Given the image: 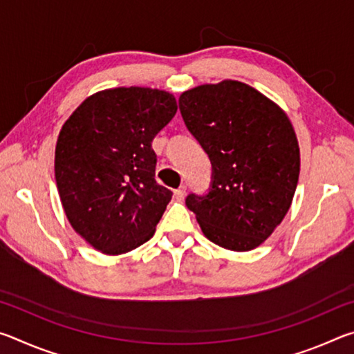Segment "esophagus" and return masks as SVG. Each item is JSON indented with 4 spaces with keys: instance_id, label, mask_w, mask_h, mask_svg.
<instances>
[{
    "instance_id": "34e87169",
    "label": "esophagus",
    "mask_w": 354,
    "mask_h": 354,
    "mask_svg": "<svg viewBox=\"0 0 354 354\" xmlns=\"http://www.w3.org/2000/svg\"><path fill=\"white\" fill-rule=\"evenodd\" d=\"M185 185H181V187H178L176 190H173V194H175V198L176 200H184V196H185Z\"/></svg>"
}]
</instances>
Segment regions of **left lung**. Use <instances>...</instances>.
I'll use <instances>...</instances> for the list:
<instances>
[{"instance_id": "1", "label": "left lung", "mask_w": 354, "mask_h": 354, "mask_svg": "<svg viewBox=\"0 0 354 354\" xmlns=\"http://www.w3.org/2000/svg\"><path fill=\"white\" fill-rule=\"evenodd\" d=\"M179 111L212 162L209 194H192L185 205L215 245L257 248L286 217L298 184L299 147L289 117L232 80L183 92Z\"/></svg>"}]
</instances>
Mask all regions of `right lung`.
Instances as JSON below:
<instances>
[{
  "label": "right lung",
  "instance_id": "right-lung-1",
  "mask_svg": "<svg viewBox=\"0 0 354 354\" xmlns=\"http://www.w3.org/2000/svg\"><path fill=\"white\" fill-rule=\"evenodd\" d=\"M178 111L170 92L115 87L91 95L59 133L55 175L64 212L88 245L118 256L153 237L171 200L154 179V136Z\"/></svg>",
  "mask_w": 354,
  "mask_h": 354
}]
</instances>
